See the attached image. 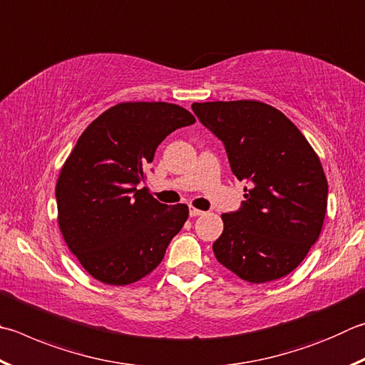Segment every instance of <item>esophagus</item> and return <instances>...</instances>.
<instances>
[{
  "mask_svg": "<svg viewBox=\"0 0 365 365\" xmlns=\"http://www.w3.org/2000/svg\"><path fill=\"white\" fill-rule=\"evenodd\" d=\"M202 214H204L202 210L193 207V205H190V217H200V215H202Z\"/></svg>",
  "mask_w": 365,
  "mask_h": 365,
  "instance_id": "esophagus-1",
  "label": "esophagus"
}]
</instances>
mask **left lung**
<instances>
[{
  "instance_id": "1",
  "label": "left lung",
  "mask_w": 365,
  "mask_h": 365,
  "mask_svg": "<svg viewBox=\"0 0 365 365\" xmlns=\"http://www.w3.org/2000/svg\"><path fill=\"white\" fill-rule=\"evenodd\" d=\"M223 142L237 180L250 182L241 209L223 214L214 254L254 284L281 279L307 257L327 210V178L319 156L297 125L258 101L191 105Z\"/></svg>"
}]
</instances>
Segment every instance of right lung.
<instances>
[{
    "instance_id": "right-lung-1",
    "label": "right lung",
    "mask_w": 365,
    "mask_h": 365,
    "mask_svg": "<svg viewBox=\"0 0 365 365\" xmlns=\"http://www.w3.org/2000/svg\"><path fill=\"white\" fill-rule=\"evenodd\" d=\"M196 123L168 102H123L78 138L56 185L58 228L97 281L128 286L150 274L188 218V205L161 204L140 188L170 132Z\"/></svg>"
}]
</instances>
